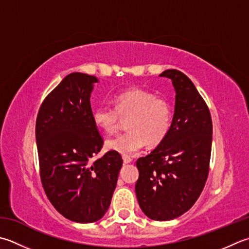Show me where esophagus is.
I'll list each match as a JSON object with an SVG mask.
<instances>
[{
    "label": "esophagus",
    "mask_w": 249,
    "mask_h": 249,
    "mask_svg": "<svg viewBox=\"0 0 249 249\" xmlns=\"http://www.w3.org/2000/svg\"><path fill=\"white\" fill-rule=\"evenodd\" d=\"M131 158L130 157H123V162L125 163V164H128V163H130L131 162Z\"/></svg>",
    "instance_id": "34e87169"
}]
</instances>
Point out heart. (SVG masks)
<instances>
[{
	"mask_svg": "<svg viewBox=\"0 0 249 249\" xmlns=\"http://www.w3.org/2000/svg\"><path fill=\"white\" fill-rule=\"evenodd\" d=\"M115 109L99 107L92 112L95 125L106 133L116 130L121 120H126L127 133L106 141V148L125 157L135 154L147 142H162L170 127L172 110L168 102L153 92L130 89L114 98Z\"/></svg>",
	"mask_w": 249,
	"mask_h": 249,
	"instance_id": "obj_1",
	"label": "heart"
}]
</instances>
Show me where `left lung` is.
Listing matches in <instances>:
<instances>
[{
	"instance_id": "left-lung-1",
	"label": "left lung",
	"mask_w": 249,
	"mask_h": 249,
	"mask_svg": "<svg viewBox=\"0 0 249 249\" xmlns=\"http://www.w3.org/2000/svg\"><path fill=\"white\" fill-rule=\"evenodd\" d=\"M160 76L173 82L175 113L166 137L136 162L135 190L144 215L166 221L183 215L201 196L209 172L213 122L206 102L186 74L170 69Z\"/></svg>"
}]
</instances>
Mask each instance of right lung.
<instances>
[{
	"mask_svg": "<svg viewBox=\"0 0 249 249\" xmlns=\"http://www.w3.org/2000/svg\"><path fill=\"white\" fill-rule=\"evenodd\" d=\"M97 82L85 73L67 75L42 102L36 124L44 191L58 213L80 223L104 217L123 164L114 151L92 160L104 144L89 101Z\"/></svg>",
	"mask_w": 249,
	"mask_h": 249,
	"instance_id": "right-lung-1",
	"label": "right lung"
}]
</instances>
